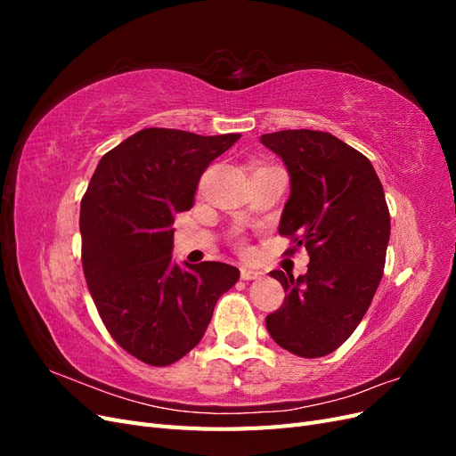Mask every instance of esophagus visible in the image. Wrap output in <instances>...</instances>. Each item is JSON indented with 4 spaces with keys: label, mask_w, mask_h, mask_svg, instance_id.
Segmentation results:
<instances>
[{
    "label": "esophagus",
    "mask_w": 456,
    "mask_h": 456,
    "mask_svg": "<svg viewBox=\"0 0 456 456\" xmlns=\"http://www.w3.org/2000/svg\"><path fill=\"white\" fill-rule=\"evenodd\" d=\"M240 275H241V280L249 281V280H260V278H262V272H258V270H255V268L243 266V268H240Z\"/></svg>",
    "instance_id": "34e87169"
}]
</instances>
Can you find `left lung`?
<instances>
[{"label": "left lung", "mask_w": 456, "mask_h": 456, "mask_svg": "<svg viewBox=\"0 0 456 456\" xmlns=\"http://www.w3.org/2000/svg\"><path fill=\"white\" fill-rule=\"evenodd\" d=\"M260 142L291 176L280 233L310 255L298 278L270 272L287 295L266 329L291 354L322 357L354 333L377 293L390 240L388 205L370 161L330 133L289 129L262 134Z\"/></svg>", "instance_id": "left-lung-1"}]
</instances>
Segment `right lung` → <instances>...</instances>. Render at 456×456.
I'll return each mask as SVG.
<instances>
[{"mask_svg":"<svg viewBox=\"0 0 456 456\" xmlns=\"http://www.w3.org/2000/svg\"><path fill=\"white\" fill-rule=\"evenodd\" d=\"M150 127L96 165L79 211L81 262L94 306L119 346L148 365L181 360L205 335L240 270L173 265L175 215L191 209L203 171L240 141Z\"/></svg>","mask_w":456,"mask_h":456,"instance_id":"right-lung-1","label":"right lung"}]
</instances>
